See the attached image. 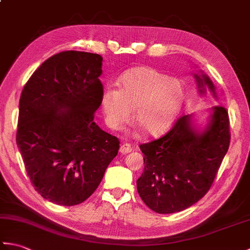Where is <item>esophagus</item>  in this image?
<instances>
[{
  "instance_id": "obj_1",
  "label": "esophagus",
  "mask_w": 250,
  "mask_h": 250,
  "mask_svg": "<svg viewBox=\"0 0 250 250\" xmlns=\"http://www.w3.org/2000/svg\"><path fill=\"white\" fill-rule=\"evenodd\" d=\"M119 151L120 153H122V155H125V153H129L132 151V147L130 144H128V143H124V144H121Z\"/></svg>"
}]
</instances>
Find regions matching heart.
<instances>
[{
	"mask_svg": "<svg viewBox=\"0 0 250 250\" xmlns=\"http://www.w3.org/2000/svg\"><path fill=\"white\" fill-rule=\"evenodd\" d=\"M185 98L178 79L149 66L126 72L119 79L118 90L106 88L102 94L105 119L111 129L118 130L131 118L142 133L159 136L172 125Z\"/></svg>",
	"mask_w": 250,
	"mask_h": 250,
	"instance_id": "b5f03b06",
	"label": "heart"
}]
</instances>
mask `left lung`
Returning a JSON list of instances; mask_svg holds the SVG:
<instances>
[{"instance_id": "left-lung-1", "label": "left lung", "mask_w": 250, "mask_h": 250, "mask_svg": "<svg viewBox=\"0 0 250 250\" xmlns=\"http://www.w3.org/2000/svg\"><path fill=\"white\" fill-rule=\"evenodd\" d=\"M200 94L206 89L217 98L206 74H194ZM204 130L191 122V115L179 117L166 135L140 145L144 172L136 180L141 199L159 214L184 210L206 194L230 145V122L224 106L211 107Z\"/></svg>"}]
</instances>
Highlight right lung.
<instances>
[{
	"label": "right lung",
	"instance_id": "right-lung-1",
	"mask_svg": "<svg viewBox=\"0 0 250 250\" xmlns=\"http://www.w3.org/2000/svg\"><path fill=\"white\" fill-rule=\"evenodd\" d=\"M103 58L67 50L47 59L25 83L16 142L34 189L62 206L83 203L117 156L119 140L94 122L102 103Z\"/></svg>",
	"mask_w": 250,
	"mask_h": 250
}]
</instances>
